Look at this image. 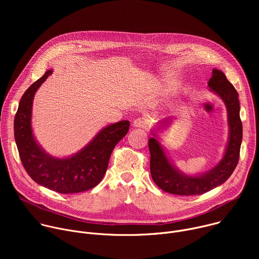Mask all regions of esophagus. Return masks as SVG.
<instances>
[{"label": "esophagus", "instance_id": "34e87169", "mask_svg": "<svg viewBox=\"0 0 259 259\" xmlns=\"http://www.w3.org/2000/svg\"><path fill=\"white\" fill-rule=\"evenodd\" d=\"M133 126L135 128H142V129H147L150 127V124L147 121H145L144 119H141V118H138V119H135L133 121Z\"/></svg>", "mask_w": 259, "mask_h": 259}]
</instances>
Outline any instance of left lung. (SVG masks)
<instances>
[{"label": "left lung", "instance_id": "1", "mask_svg": "<svg viewBox=\"0 0 259 259\" xmlns=\"http://www.w3.org/2000/svg\"><path fill=\"white\" fill-rule=\"evenodd\" d=\"M208 87L211 92L223 99L228 110L229 140L225 155L216 166L207 172L197 175L184 174L167 157L156 132L153 131L152 134L154 136L149 140L152 178L161 190L169 194L196 196L207 193L226 182L239 162L243 137L239 94L225 73L216 68L212 70V77L208 82ZM170 122V118L164 119L159 123L161 126L159 128L167 127Z\"/></svg>", "mask_w": 259, "mask_h": 259}]
</instances>
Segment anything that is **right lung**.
Returning a JSON list of instances; mask_svg holds the SVG:
<instances>
[{
	"instance_id": "add662e5",
	"label": "right lung",
	"mask_w": 259,
	"mask_h": 259,
	"mask_svg": "<svg viewBox=\"0 0 259 259\" xmlns=\"http://www.w3.org/2000/svg\"><path fill=\"white\" fill-rule=\"evenodd\" d=\"M53 72L48 69L22 95L14 119V137L22 165L30 178L40 186L60 194L88 191L101 181L114 147L127 134L129 121L102 128L76 154L56 158L42 149L31 128L34 94Z\"/></svg>"
}]
</instances>
